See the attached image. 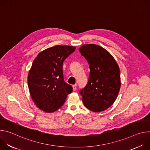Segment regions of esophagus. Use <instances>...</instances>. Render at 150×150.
Instances as JSON below:
<instances>
[{
    "label": "esophagus",
    "instance_id": "34e87169",
    "mask_svg": "<svg viewBox=\"0 0 150 150\" xmlns=\"http://www.w3.org/2000/svg\"><path fill=\"white\" fill-rule=\"evenodd\" d=\"M72 87H73V90H74V91H75V90H76V84L73 85H72Z\"/></svg>",
    "mask_w": 150,
    "mask_h": 150
}]
</instances>
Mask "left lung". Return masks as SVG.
<instances>
[{
	"label": "left lung",
	"mask_w": 150,
	"mask_h": 150,
	"mask_svg": "<svg viewBox=\"0 0 150 150\" xmlns=\"http://www.w3.org/2000/svg\"><path fill=\"white\" fill-rule=\"evenodd\" d=\"M79 51L90 69L88 83L79 91L82 102L93 112L104 111L113 104L120 90L119 66L109 52L97 45H84Z\"/></svg>",
	"instance_id": "obj_1"
}]
</instances>
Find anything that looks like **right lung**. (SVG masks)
Instances as JSON below:
<instances>
[{
  "instance_id": "add662e5",
  "label": "right lung",
  "mask_w": 150,
  "mask_h": 150,
  "mask_svg": "<svg viewBox=\"0 0 150 150\" xmlns=\"http://www.w3.org/2000/svg\"><path fill=\"white\" fill-rule=\"evenodd\" d=\"M76 47L55 46L40 52L34 59L28 75L31 97L40 109L52 113L63 105L72 92L64 81L63 63Z\"/></svg>"
}]
</instances>
